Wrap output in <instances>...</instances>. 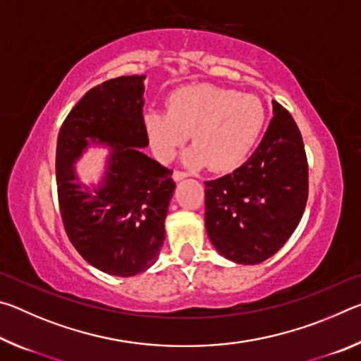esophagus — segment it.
Returning <instances> with one entry per match:
<instances>
[{"mask_svg":"<svg viewBox=\"0 0 361 361\" xmlns=\"http://www.w3.org/2000/svg\"><path fill=\"white\" fill-rule=\"evenodd\" d=\"M173 180L175 181H180V180H183V178H186L188 176V172H183V170H173Z\"/></svg>","mask_w":361,"mask_h":361,"instance_id":"1","label":"esophagus"}]
</instances>
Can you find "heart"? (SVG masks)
<instances>
[{"instance_id":"b5f03b06","label":"heart","mask_w":361,"mask_h":361,"mask_svg":"<svg viewBox=\"0 0 361 361\" xmlns=\"http://www.w3.org/2000/svg\"><path fill=\"white\" fill-rule=\"evenodd\" d=\"M266 124L258 97L216 85H188L169 97L167 113L148 111L145 127L156 156L172 161L191 135L194 148L188 164H209L215 172H229L247 161Z\"/></svg>"}]
</instances>
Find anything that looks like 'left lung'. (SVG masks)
<instances>
[{
	"instance_id": "8db88e82",
	"label": "left lung",
	"mask_w": 361,
	"mask_h": 361,
	"mask_svg": "<svg viewBox=\"0 0 361 361\" xmlns=\"http://www.w3.org/2000/svg\"><path fill=\"white\" fill-rule=\"evenodd\" d=\"M274 118L248 161L205 181V228L219 255L258 264L276 255L302 218L309 166L301 132L277 102Z\"/></svg>"
}]
</instances>
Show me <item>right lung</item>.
Returning a JSON list of instances; mask_svg holds the SVG:
<instances>
[{
  "instance_id": "obj_1",
  "label": "right lung",
  "mask_w": 361,
  "mask_h": 361,
  "mask_svg": "<svg viewBox=\"0 0 361 361\" xmlns=\"http://www.w3.org/2000/svg\"><path fill=\"white\" fill-rule=\"evenodd\" d=\"M143 81L119 76L95 85L66 116L57 138V194L68 239L89 264L119 277L156 262L175 191L172 170L142 152L149 143ZM89 142L112 148L106 176L92 190L78 185L72 167Z\"/></svg>"
}]
</instances>
